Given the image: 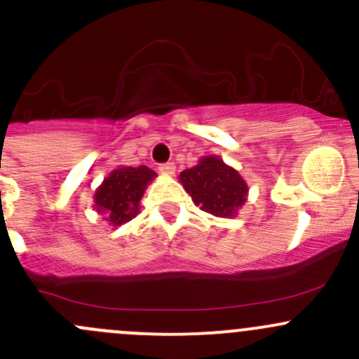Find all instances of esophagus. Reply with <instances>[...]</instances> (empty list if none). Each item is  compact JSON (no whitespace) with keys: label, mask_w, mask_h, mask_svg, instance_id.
Wrapping results in <instances>:
<instances>
[{"label":"esophagus","mask_w":359,"mask_h":359,"mask_svg":"<svg viewBox=\"0 0 359 359\" xmlns=\"http://www.w3.org/2000/svg\"><path fill=\"white\" fill-rule=\"evenodd\" d=\"M159 172L165 173V175H173V173H175V163L173 161L163 163V165H159Z\"/></svg>","instance_id":"34e87169"}]
</instances>
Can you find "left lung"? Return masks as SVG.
Instances as JSON below:
<instances>
[{
  "label": "left lung",
  "instance_id": "obj_1",
  "mask_svg": "<svg viewBox=\"0 0 359 359\" xmlns=\"http://www.w3.org/2000/svg\"><path fill=\"white\" fill-rule=\"evenodd\" d=\"M180 182L203 212L217 217H233L247 201L245 180L217 156L203 158L196 166L184 170Z\"/></svg>",
  "mask_w": 359,
  "mask_h": 359
}]
</instances>
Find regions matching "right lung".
Returning <instances> with one entry per match:
<instances>
[{
  "instance_id": "right-lung-1",
  "label": "right lung",
  "mask_w": 359,
  "mask_h": 359,
  "mask_svg": "<svg viewBox=\"0 0 359 359\" xmlns=\"http://www.w3.org/2000/svg\"><path fill=\"white\" fill-rule=\"evenodd\" d=\"M154 175L156 173L144 165L137 168L121 166L111 172L95 193L97 212L107 213V220L112 226L128 222L139 212V201L144 189L154 179Z\"/></svg>"
}]
</instances>
